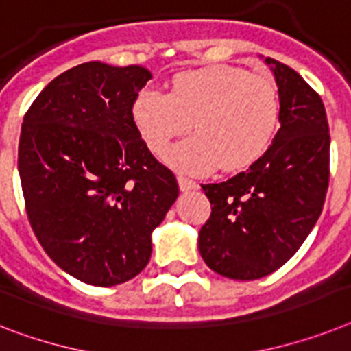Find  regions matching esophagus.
<instances>
[{
  "label": "esophagus",
  "mask_w": 351,
  "mask_h": 351,
  "mask_svg": "<svg viewBox=\"0 0 351 351\" xmlns=\"http://www.w3.org/2000/svg\"><path fill=\"white\" fill-rule=\"evenodd\" d=\"M178 182H179V188H181L182 192H188V190H195V188L199 186L195 181L184 178V176H178Z\"/></svg>",
  "instance_id": "34e87169"
}]
</instances>
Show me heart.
I'll use <instances>...</instances> for the list:
<instances>
[{
    "label": "heart",
    "mask_w": 351,
    "mask_h": 351,
    "mask_svg": "<svg viewBox=\"0 0 351 351\" xmlns=\"http://www.w3.org/2000/svg\"><path fill=\"white\" fill-rule=\"evenodd\" d=\"M147 147L161 154L173 138L192 129L195 138L165 152V161L188 173L221 167L239 172L260 159L280 118L276 84L237 66L179 71L170 93L143 89L132 106Z\"/></svg>",
    "instance_id": "b5f03b06"
}]
</instances>
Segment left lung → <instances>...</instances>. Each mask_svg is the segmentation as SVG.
<instances>
[{"label":"left lung","instance_id":"1","mask_svg":"<svg viewBox=\"0 0 351 351\" xmlns=\"http://www.w3.org/2000/svg\"><path fill=\"white\" fill-rule=\"evenodd\" d=\"M280 97L273 145L249 170L202 184L211 215L199 231L208 267L231 280H258L280 269L319 219L330 179V134L323 100L300 73L265 59Z\"/></svg>","mask_w":351,"mask_h":351}]
</instances>
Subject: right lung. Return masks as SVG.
<instances>
[{
	"mask_svg": "<svg viewBox=\"0 0 351 351\" xmlns=\"http://www.w3.org/2000/svg\"><path fill=\"white\" fill-rule=\"evenodd\" d=\"M152 75L84 62L53 78L26 111L17 167L28 222L46 254L89 285L140 274L150 234L179 195L132 106Z\"/></svg>",
	"mask_w": 351,
	"mask_h": 351,
	"instance_id": "right-lung-1",
	"label": "right lung"
}]
</instances>
